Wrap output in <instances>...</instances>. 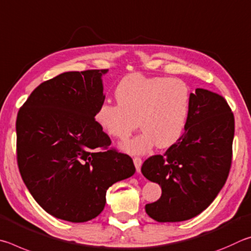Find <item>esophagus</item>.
<instances>
[{
	"instance_id": "1",
	"label": "esophagus",
	"mask_w": 251,
	"mask_h": 251,
	"mask_svg": "<svg viewBox=\"0 0 251 251\" xmlns=\"http://www.w3.org/2000/svg\"><path fill=\"white\" fill-rule=\"evenodd\" d=\"M133 163H134V166H135V170H137V172H140V171H141L142 160L140 159V157H134Z\"/></svg>"
}]
</instances>
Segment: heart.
I'll list each match as a JSON object with an SVG mask.
<instances>
[{"label": "heart", "mask_w": 251, "mask_h": 251, "mask_svg": "<svg viewBox=\"0 0 251 251\" xmlns=\"http://www.w3.org/2000/svg\"><path fill=\"white\" fill-rule=\"evenodd\" d=\"M118 103L103 101L95 121L109 137L125 140L138 128L137 137L120 144L129 154L141 155L156 144L169 148L181 138L191 104V89L179 78L149 77L135 73L122 78L114 90Z\"/></svg>", "instance_id": "b5f03b06"}]
</instances>
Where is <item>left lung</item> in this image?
I'll list each match as a JSON object with an SVG mask.
<instances>
[{
  "label": "left lung",
  "instance_id": "obj_1",
  "mask_svg": "<svg viewBox=\"0 0 251 251\" xmlns=\"http://www.w3.org/2000/svg\"><path fill=\"white\" fill-rule=\"evenodd\" d=\"M184 130L163 155L149 157L141 168L162 188L160 200L146 205L149 216L160 223L197 216L216 199L229 174L235 119L222 96L197 88Z\"/></svg>",
  "mask_w": 251,
  "mask_h": 251
}]
</instances>
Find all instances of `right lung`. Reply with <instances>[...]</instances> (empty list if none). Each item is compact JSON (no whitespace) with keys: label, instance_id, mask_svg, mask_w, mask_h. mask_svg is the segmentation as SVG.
<instances>
[{"label":"right lung","instance_id":"1","mask_svg":"<svg viewBox=\"0 0 251 251\" xmlns=\"http://www.w3.org/2000/svg\"><path fill=\"white\" fill-rule=\"evenodd\" d=\"M108 69L67 72L41 83L17 113V163L38 205L56 218L85 223L102 212L112 184L132 176L129 155L95 121Z\"/></svg>","mask_w":251,"mask_h":251}]
</instances>
